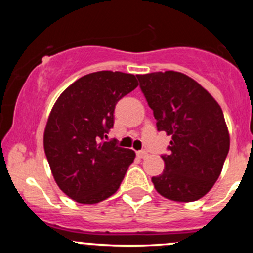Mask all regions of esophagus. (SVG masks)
Wrapping results in <instances>:
<instances>
[{
  "label": "esophagus",
  "mask_w": 253,
  "mask_h": 253,
  "mask_svg": "<svg viewBox=\"0 0 253 253\" xmlns=\"http://www.w3.org/2000/svg\"><path fill=\"white\" fill-rule=\"evenodd\" d=\"M137 157L144 159L145 157H148V153L145 152V150H138V152H137Z\"/></svg>",
  "instance_id": "1"
}]
</instances>
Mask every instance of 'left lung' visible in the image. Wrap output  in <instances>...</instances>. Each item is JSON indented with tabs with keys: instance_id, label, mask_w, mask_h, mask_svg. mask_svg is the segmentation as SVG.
<instances>
[{
	"instance_id": "8db88e82",
	"label": "left lung",
	"mask_w": 253,
	"mask_h": 253,
	"mask_svg": "<svg viewBox=\"0 0 253 253\" xmlns=\"http://www.w3.org/2000/svg\"><path fill=\"white\" fill-rule=\"evenodd\" d=\"M157 120L158 131L171 136L165 169L153 176L155 190L176 202H193L218 180L230 148L223 110L188 76L175 71L137 76Z\"/></svg>"
}]
</instances>
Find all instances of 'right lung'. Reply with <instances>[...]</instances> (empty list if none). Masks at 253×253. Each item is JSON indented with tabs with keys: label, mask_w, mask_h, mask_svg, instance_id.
<instances>
[{
	"label": "right lung",
	"mask_w": 253,
	"mask_h": 253,
	"mask_svg": "<svg viewBox=\"0 0 253 253\" xmlns=\"http://www.w3.org/2000/svg\"><path fill=\"white\" fill-rule=\"evenodd\" d=\"M136 76L99 71L83 76L58 96L44 131V150L63 193L94 205L119 190L133 150L105 142L117 101L137 88Z\"/></svg>",
	"instance_id": "1"
}]
</instances>
